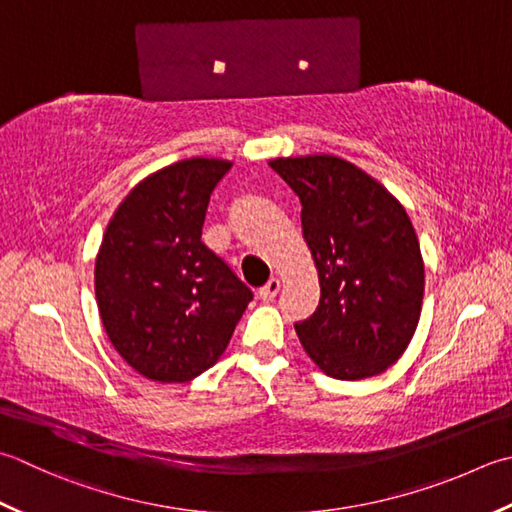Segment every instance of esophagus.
I'll return each instance as SVG.
<instances>
[{
    "label": "esophagus",
    "instance_id": "obj_1",
    "mask_svg": "<svg viewBox=\"0 0 512 512\" xmlns=\"http://www.w3.org/2000/svg\"><path fill=\"white\" fill-rule=\"evenodd\" d=\"M279 288H282V282H279L277 277H270L268 282L262 288H259V297H262L264 302H273V299L279 293Z\"/></svg>",
    "mask_w": 512,
    "mask_h": 512
}]
</instances>
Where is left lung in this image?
<instances>
[{
  "mask_svg": "<svg viewBox=\"0 0 512 512\" xmlns=\"http://www.w3.org/2000/svg\"><path fill=\"white\" fill-rule=\"evenodd\" d=\"M270 168L302 202V233L319 275V306L295 324L328 377L384 373L413 339L424 259L408 213L377 179L335 155L279 157Z\"/></svg>",
  "mask_w": 512,
  "mask_h": 512,
  "instance_id": "obj_1",
  "label": "left lung"
}]
</instances>
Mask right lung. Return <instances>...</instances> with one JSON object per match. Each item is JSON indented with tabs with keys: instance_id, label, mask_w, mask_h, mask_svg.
Listing matches in <instances>:
<instances>
[{
	"instance_id": "add662e5",
	"label": "right lung",
	"mask_w": 512,
	"mask_h": 512,
	"mask_svg": "<svg viewBox=\"0 0 512 512\" xmlns=\"http://www.w3.org/2000/svg\"><path fill=\"white\" fill-rule=\"evenodd\" d=\"M233 162L193 157L142 179L99 246L95 295L110 344L153 382L213 366L253 293L202 242L208 199Z\"/></svg>"
}]
</instances>
